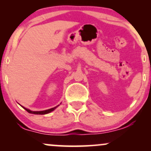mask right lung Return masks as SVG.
Returning <instances> with one entry per match:
<instances>
[{"instance_id":"1","label":"right lung","mask_w":151,"mask_h":151,"mask_svg":"<svg viewBox=\"0 0 151 151\" xmlns=\"http://www.w3.org/2000/svg\"><path fill=\"white\" fill-rule=\"evenodd\" d=\"M57 107H58V106H55V107H54V108H52V109H47V110L41 111H32L29 110V109H26V108H25V107H22V108H23L24 109H25V110L27 111L28 112V113H30V114H41V115H42V114H49L50 112L52 111L55 110V109H56Z\"/></svg>"}]
</instances>
